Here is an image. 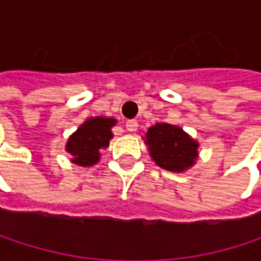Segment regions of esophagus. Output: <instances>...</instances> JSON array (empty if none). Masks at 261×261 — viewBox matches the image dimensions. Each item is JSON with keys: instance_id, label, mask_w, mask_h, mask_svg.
<instances>
[{"instance_id": "34e87169", "label": "esophagus", "mask_w": 261, "mask_h": 261, "mask_svg": "<svg viewBox=\"0 0 261 261\" xmlns=\"http://www.w3.org/2000/svg\"><path fill=\"white\" fill-rule=\"evenodd\" d=\"M137 127H139V124H137L136 119H130V121L125 122V128L128 131H136L137 130Z\"/></svg>"}]
</instances>
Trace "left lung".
I'll use <instances>...</instances> for the list:
<instances>
[{"label": "left lung", "mask_w": 261, "mask_h": 261, "mask_svg": "<svg viewBox=\"0 0 261 261\" xmlns=\"http://www.w3.org/2000/svg\"><path fill=\"white\" fill-rule=\"evenodd\" d=\"M145 143L155 165L171 172L192 168L198 159V142L177 125L163 122L149 127Z\"/></svg>", "instance_id": "8db88e82"}]
</instances>
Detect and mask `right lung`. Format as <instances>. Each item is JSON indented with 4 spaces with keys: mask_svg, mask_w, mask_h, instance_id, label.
<instances>
[{
    "mask_svg": "<svg viewBox=\"0 0 261 261\" xmlns=\"http://www.w3.org/2000/svg\"><path fill=\"white\" fill-rule=\"evenodd\" d=\"M113 118H89L81 124L66 143V151L72 155V162L79 166H92L99 160L101 151L106 149L113 137Z\"/></svg>",
    "mask_w": 261,
    "mask_h": 261,
    "instance_id": "obj_1",
    "label": "right lung"
}]
</instances>
